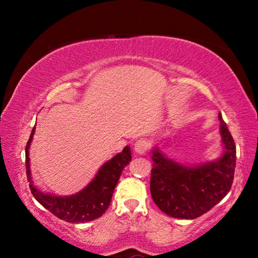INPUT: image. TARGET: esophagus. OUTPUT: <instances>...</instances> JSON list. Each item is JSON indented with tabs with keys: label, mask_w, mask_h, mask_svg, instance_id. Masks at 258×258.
I'll use <instances>...</instances> for the list:
<instances>
[{
	"label": "esophagus",
	"mask_w": 258,
	"mask_h": 258,
	"mask_svg": "<svg viewBox=\"0 0 258 258\" xmlns=\"http://www.w3.org/2000/svg\"><path fill=\"white\" fill-rule=\"evenodd\" d=\"M148 149H149V143H148L146 140H138V141L134 143V151L137 152L138 155H146Z\"/></svg>",
	"instance_id": "1"
}]
</instances>
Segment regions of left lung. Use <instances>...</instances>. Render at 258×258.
<instances>
[{"label":"left lung","mask_w":258,"mask_h":258,"mask_svg":"<svg viewBox=\"0 0 258 258\" xmlns=\"http://www.w3.org/2000/svg\"><path fill=\"white\" fill-rule=\"evenodd\" d=\"M218 119L223 154L215 160L185 165L168 158L157 146L152 148L151 196L168 216L194 220L212 209L230 191L235 168V145L221 113Z\"/></svg>","instance_id":"left-lung-1"}]
</instances>
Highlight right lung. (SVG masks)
Instances as JSON below:
<instances>
[{
  "mask_svg": "<svg viewBox=\"0 0 258 258\" xmlns=\"http://www.w3.org/2000/svg\"><path fill=\"white\" fill-rule=\"evenodd\" d=\"M34 133L35 126L26 146V173L34 198L47 211L68 223H84L101 217L111 202L121 172L132 159L131 148L126 146L123 151L106 161L84 189L71 196H56L47 194L34 185L29 159V148Z\"/></svg>",
  "mask_w": 258,
  "mask_h": 258,
  "instance_id": "obj_1",
  "label": "right lung"
}]
</instances>
